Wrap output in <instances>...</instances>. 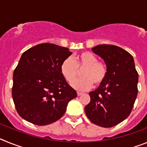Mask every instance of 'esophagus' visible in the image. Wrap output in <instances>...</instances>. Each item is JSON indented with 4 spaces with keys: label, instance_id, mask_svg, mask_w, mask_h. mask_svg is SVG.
<instances>
[{
    "label": "esophagus",
    "instance_id": "1",
    "mask_svg": "<svg viewBox=\"0 0 147 147\" xmlns=\"http://www.w3.org/2000/svg\"><path fill=\"white\" fill-rule=\"evenodd\" d=\"M82 94H83V93H82V92H79V91L77 92L78 96H81V95H82Z\"/></svg>",
    "mask_w": 147,
    "mask_h": 147
}]
</instances>
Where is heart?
Instances as JSON below:
<instances>
[{
  "label": "heart",
  "mask_w": 147,
  "mask_h": 147,
  "mask_svg": "<svg viewBox=\"0 0 147 147\" xmlns=\"http://www.w3.org/2000/svg\"><path fill=\"white\" fill-rule=\"evenodd\" d=\"M84 69L83 70V69ZM82 70L84 77L73 81ZM62 74L66 81L72 82L73 88L80 90H87L93 86L99 85L105 81L107 75V66L105 62L98 61V57L89 51H83L75 57L74 60L71 57L62 61L60 66Z\"/></svg>",
  "instance_id": "heart-1"
}]
</instances>
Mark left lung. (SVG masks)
<instances>
[{
    "instance_id": "8db88e82",
    "label": "left lung",
    "mask_w": 147,
    "mask_h": 147,
    "mask_svg": "<svg viewBox=\"0 0 147 147\" xmlns=\"http://www.w3.org/2000/svg\"><path fill=\"white\" fill-rule=\"evenodd\" d=\"M92 51L105 60L107 75L96 90L89 93L90 102L85 106V113L93 124L112 127L132 111L138 95V74L132 56L119 46L98 45Z\"/></svg>"
}]
</instances>
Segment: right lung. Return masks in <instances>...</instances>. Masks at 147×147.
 <instances>
[{"label": "right lung", "instance_id": "right-lung-1", "mask_svg": "<svg viewBox=\"0 0 147 147\" xmlns=\"http://www.w3.org/2000/svg\"><path fill=\"white\" fill-rule=\"evenodd\" d=\"M71 54L67 48L41 43L22 54L13 74L11 90L20 117L42 126L64 115L68 102L77 96L60 71L62 61Z\"/></svg>", "mask_w": 147, "mask_h": 147}]
</instances>
